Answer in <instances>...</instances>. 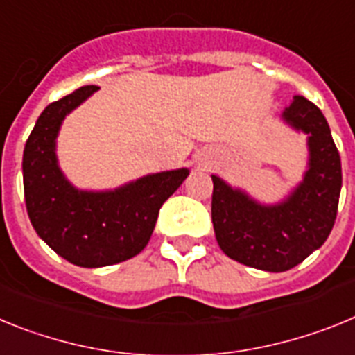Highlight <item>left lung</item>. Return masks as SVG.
<instances>
[{"label":"left lung","instance_id":"left-lung-1","mask_svg":"<svg viewBox=\"0 0 355 355\" xmlns=\"http://www.w3.org/2000/svg\"><path fill=\"white\" fill-rule=\"evenodd\" d=\"M291 128L307 134L304 180L275 205L212 175V225L221 250L245 266L288 271L325 243L334 227L341 191V159L322 110L295 96L282 112Z\"/></svg>","mask_w":355,"mask_h":355}]
</instances>
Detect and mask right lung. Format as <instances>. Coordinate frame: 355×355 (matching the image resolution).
I'll return each mask as SVG.
<instances>
[{
  "label": "right lung",
  "instance_id": "1",
  "mask_svg": "<svg viewBox=\"0 0 355 355\" xmlns=\"http://www.w3.org/2000/svg\"><path fill=\"white\" fill-rule=\"evenodd\" d=\"M98 89L85 85L49 103L23 153L24 200L33 229L51 250L82 268L110 266L139 254L152 237L162 203L189 175L180 168L114 191L76 189L58 168L57 135L67 114Z\"/></svg>",
  "mask_w": 355,
  "mask_h": 355
}]
</instances>
